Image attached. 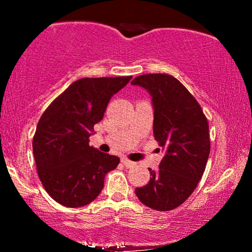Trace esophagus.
I'll return each instance as SVG.
<instances>
[{
  "instance_id": "34e87169",
  "label": "esophagus",
  "mask_w": 252,
  "mask_h": 252,
  "mask_svg": "<svg viewBox=\"0 0 252 252\" xmlns=\"http://www.w3.org/2000/svg\"><path fill=\"white\" fill-rule=\"evenodd\" d=\"M122 162L128 168H134V167H136V162H132V161L128 160V158H122Z\"/></svg>"
}]
</instances>
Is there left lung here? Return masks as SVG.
Returning a JSON list of instances; mask_svg holds the SVG:
<instances>
[{
    "label": "left lung",
    "instance_id": "left-lung-1",
    "mask_svg": "<svg viewBox=\"0 0 252 252\" xmlns=\"http://www.w3.org/2000/svg\"><path fill=\"white\" fill-rule=\"evenodd\" d=\"M148 91L154 109L155 140L164 153L150 180L136 195L146 206L170 211L192 194L210 155L209 123L195 98L169 74H142L131 82Z\"/></svg>",
    "mask_w": 252,
    "mask_h": 252
}]
</instances>
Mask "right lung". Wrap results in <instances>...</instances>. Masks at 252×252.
<instances>
[{
    "label": "right lung",
    "mask_w": 252,
    "mask_h": 252,
    "mask_svg": "<svg viewBox=\"0 0 252 252\" xmlns=\"http://www.w3.org/2000/svg\"><path fill=\"white\" fill-rule=\"evenodd\" d=\"M131 77L83 78L72 83L45 110L33 138L37 175L47 193L66 207L94 201L104 176L120 158L89 146L94 126L108 103Z\"/></svg>",
    "instance_id": "right-lung-1"
}]
</instances>
